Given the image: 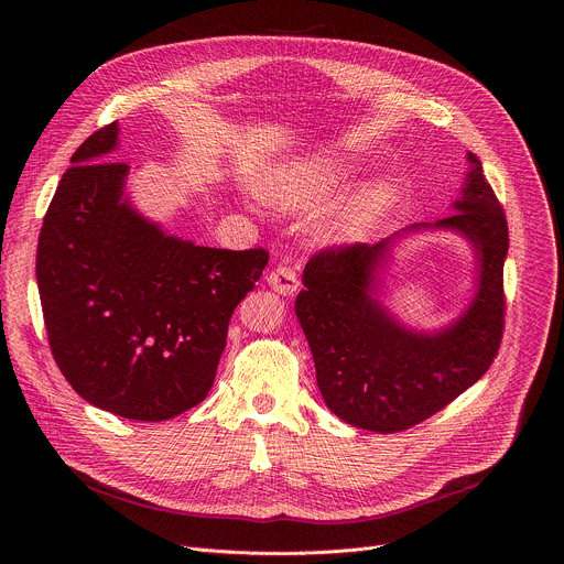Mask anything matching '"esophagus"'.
Listing matches in <instances>:
<instances>
[{
  "label": "esophagus",
  "instance_id": "34e87169",
  "mask_svg": "<svg viewBox=\"0 0 564 564\" xmlns=\"http://www.w3.org/2000/svg\"><path fill=\"white\" fill-rule=\"evenodd\" d=\"M268 283L274 288V292L279 294H294L299 288V276L292 268L288 265H276L268 272Z\"/></svg>",
  "mask_w": 564,
  "mask_h": 564
}]
</instances>
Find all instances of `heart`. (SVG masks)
Wrapping results in <instances>:
<instances>
[{"mask_svg":"<svg viewBox=\"0 0 564 564\" xmlns=\"http://www.w3.org/2000/svg\"><path fill=\"white\" fill-rule=\"evenodd\" d=\"M346 170L337 163H310L276 174L265 196L285 209H305L326 200L344 181ZM392 196L383 187H364L337 207L324 223L318 234L333 240H350L375 227L388 212Z\"/></svg>","mask_w":564,"mask_h":564,"instance_id":"1","label":"heart"}]
</instances>
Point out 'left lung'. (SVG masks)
Listing matches in <instances>:
<instances>
[{"mask_svg": "<svg viewBox=\"0 0 564 564\" xmlns=\"http://www.w3.org/2000/svg\"><path fill=\"white\" fill-rule=\"evenodd\" d=\"M455 214L437 227L462 231L479 257L470 307L437 335L406 330L372 296L375 272L390 240L346 243L312 254L296 296V316L310 344L316 383L344 422L401 433L433 417L485 375L505 333V209L475 153Z\"/></svg>", "mask_w": 564, "mask_h": 564, "instance_id": "1", "label": "left lung"}]
</instances>
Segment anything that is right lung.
I'll return each mask as SVG.
<instances>
[{"mask_svg":"<svg viewBox=\"0 0 564 564\" xmlns=\"http://www.w3.org/2000/svg\"><path fill=\"white\" fill-rule=\"evenodd\" d=\"M118 122L73 153L37 240L53 359L89 404L135 422L172 420L207 397L234 307L268 250H216L167 236L124 198L129 165L105 160Z\"/></svg>","mask_w":564,"mask_h":564,"instance_id":"right-lung-1","label":"right lung"}]
</instances>
